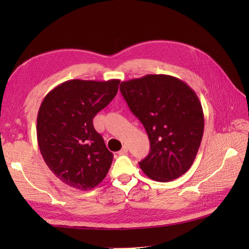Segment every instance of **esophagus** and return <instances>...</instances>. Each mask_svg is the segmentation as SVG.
Instances as JSON below:
<instances>
[{
  "instance_id": "esophagus-1",
  "label": "esophagus",
  "mask_w": 249,
  "mask_h": 249,
  "mask_svg": "<svg viewBox=\"0 0 249 249\" xmlns=\"http://www.w3.org/2000/svg\"><path fill=\"white\" fill-rule=\"evenodd\" d=\"M127 152H128V147L126 146V145H124L123 147H122V150L119 152V154L120 155H123V154H127Z\"/></svg>"
}]
</instances>
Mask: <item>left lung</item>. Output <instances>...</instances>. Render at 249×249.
I'll use <instances>...</instances> for the list:
<instances>
[{
  "label": "left lung",
  "mask_w": 249,
  "mask_h": 249,
  "mask_svg": "<svg viewBox=\"0 0 249 249\" xmlns=\"http://www.w3.org/2000/svg\"><path fill=\"white\" fill-rule=\"evenodd\" d=\"M121 93L143 124L151 149L139 162L157 182L179 178L192 167L202 140L204 115L194 89L168 75H146L123 81Z\"/></svg>",
  "instance_id": "left-lung-1"
}]
</instances>
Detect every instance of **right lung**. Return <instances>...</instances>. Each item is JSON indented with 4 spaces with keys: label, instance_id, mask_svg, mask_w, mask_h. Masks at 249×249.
Here are the masks:
<instances>
[{
    "label": "right lung",
    "instance_id": "1",
    "mask_svg": "<svg viewBox=\"0 0 249 249\" xmlns=\"http://www.w3.org/2000/svg\"><path fill=\"white\" fill-rule=\"evenodd\" d=\"M120 80L73 79L46 95L37 115V142L57 178L80 190L103 181L113 154L93 126V119L114 98Z\"/></svg>",
    "mask_w": 249,
    "mask_h": 249
}]
</instances>
